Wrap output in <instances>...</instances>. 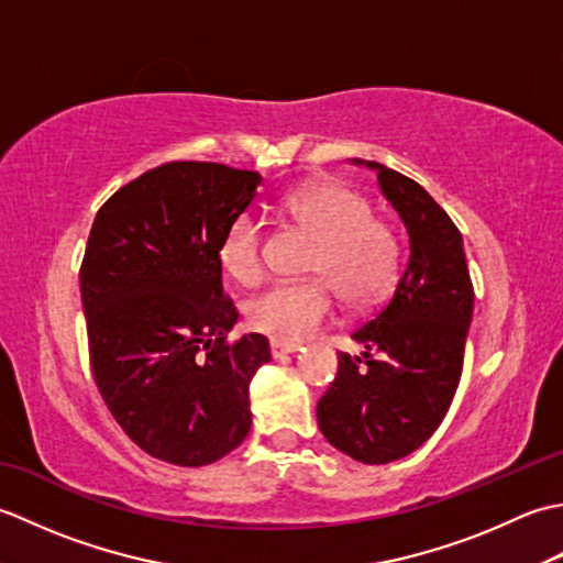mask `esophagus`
<instances>
[{
	"mask_svg": "<svg viewBox=\"0 0 563 563\" xmlns=\"http://www.w3.org/2000/svg\"><path fill=\"white\" fill-rule=\"evenodd\" d=\"M295 351H297V343H290V341H278V339H273V341H271V355H273V357H283V355L295 353Z\"/></svg>",
	"mask_w": 563,
	"mask_h": 563,
	"instance_id": "34e87169",
	"label": "esophagus"
}]
</instances>
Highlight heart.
<instances>
[{
	"label": "heart",
	"instance_id": "1",
	"mask_svg": "<svg viewBox=\"0 0 563 563\" xmlns=\"http://www.w3.org/2000/svg\"><path fill=\"white\" fill-rule=\"evenodd\" d=\"M285 212L317 239L307 271L309 280L275 283L251 297L249 324L278 341H305L336 317L339 295L355 309L377 302L401 266L399 236L373 218L369 202L341 184H317L285 198ZM220 261L234 280L251 285L266 271L263 224L251 212L227 227Z\"/></svg>",
	"mask_w": 563,
	"mask_h": 563
}]
</instances>
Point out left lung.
Instances as JSON below:
<instances>
[{
    "label": "left lung",
    "mask_w": 563,
    "mask_h": 563,
    "mask_svg": "<svg viewBox=\"0 0 563 563\" xmlns=\"http://www.w3.org/2000/svg\"><path fill=\"white\" fill-rule=\"evenodd\" d=\"M361 162V159H357ZM382 194L401 214L409 256L394 290L339 353V373L317 404L321 433L365 464H387L435 433L457 391L474 309L462 234L413 178L377 162Z\"/></svg>",
    "instance_id": "8db88e82"
}]
</instances>
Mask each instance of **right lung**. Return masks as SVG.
I'll list each match as a JSON object with an SVG mask.
<instances>
[{
  "mask_svg": "<svg viewBox=\"0 0 563 563\" xmlns=\"http://www.w3.org/2000/svg\"><path fill=\"white\" fill-rule=\"evenodd\" d=\"M258 172L176 159L118 188L91 224L79 268L89 365L103 404L150 457L222 460L251 428L249 387L268 339L230 341L227 227L258 198Z\"/></svg>",
  "mask_w": 563,
  "mask_h": 563,
  "instance_id": "1",
  "label": "right lung"
}]
</instances>
